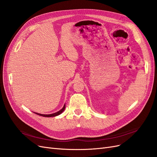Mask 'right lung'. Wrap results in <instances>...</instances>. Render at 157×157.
I'll use <instances>...</instances> for the list:
<instances>
[{"label":"right lung","instance_id":"1","mask_svg":"<svg viewBox=\"0 0 157 157\" xmlns=\"http://www.w3.org/2000/svg\"><path fill=\"white\" fill-rule=\"evenodd\" d=\"M65 105H64L63 107L61 109L60 111L56 112L55 113H53V114H50V115H42V114H40V113H36V115H40V116H42V117H56V116H58L59 115H60V114L62 113L64 110H65Z\"/></svg>","mask_w":157,"mask_h":157}]
</instances>
